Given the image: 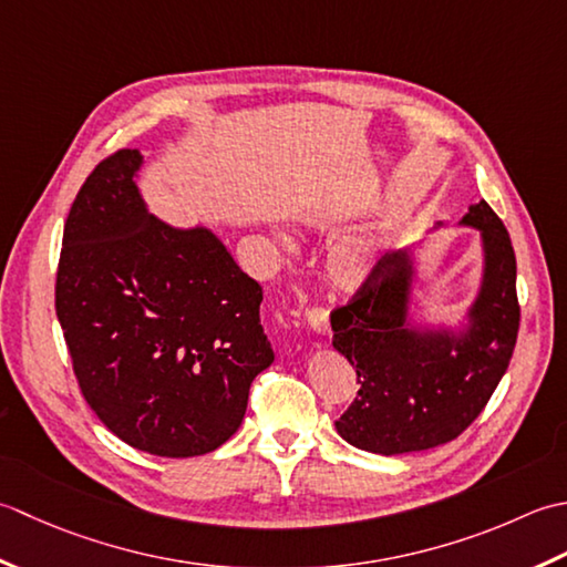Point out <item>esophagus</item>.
<instances>
[{
    "mask_svg": "<svg viewBox=\"0 0 567 567\" xmlns=\"http://www.w3.org/2000/svg\"><path fill=\"white\" fill-rule=\"evenodd\" d=\"M306 320L318 334H330V313L326 308H320V306L306 308Z\"/></svg>",
    "mask_w": 567,
    "mask_h": 567,
    "instance_id": "1",
    "label": "esophagus"
}]
</instances>
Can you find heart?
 <instances>
[{
	"label": "heart",
	"mask_w": 567,
	"mask_h": 567,
	"mask_svg": "<svg viewBox=\"0 0 567 567\" xmlns=\"http://www.w3.org/2000/svg\"><path fill=\"white\" fill-rule=\"evenodd\" d=\"M332 279L342 288H357L367 279V267L364 261L357 257V254H340L338 259L332 261Z\"/></svg>",
	"instance_id": "1"
}]
</instances>
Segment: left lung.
I'll list each match as a JSON object with an SVG mask.
<instances>
[{
  "label": "left lung",
  "mask_w": 567,
  "mask_h": 567,
  "mask_svg": "<svg viewBox=\"0 0 567 567\" xmlns=\"http://www.w3.org/2000/svg\"><path fill=\"white\" fill-rule=\"evenodd\" d=\"M484 245V279L470 330H409V251L384 254L344 306L330 313L332 348L357 372V399L334 429L350 445L377 455L429 450L455 437L487 406L512 362L522 308L509 233L480 200L462 217Z\"/></svg>",
  "instance_id": "left-lung-1"
}]
</instances>
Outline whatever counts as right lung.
Segmentation results:
<instances>
[{
  "instance_id": "add662e5",
  "label": "right lung",
  "mask_w": 567,
  "mask_h": 567,
  "mask_svg": "<svg viewBox=\"0 0 567 567\" xmlns=\"http://www.w3.org/2000/svg\"><path fill=\"white\" fill-rule=\"evenodd\" d=\"M136 148L102 158L68 213L55 316L90 409L158 457L235 435L254 377L274 362L261 286L210 229L148 215Z\"/></svg>"
}]
</instances>
